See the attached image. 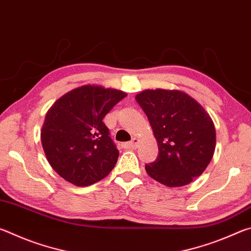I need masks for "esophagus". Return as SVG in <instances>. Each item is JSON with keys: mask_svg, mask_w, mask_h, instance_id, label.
Here are the masks:
<instances>
[{"mask_svg": "<svg viewBox=\"0 0 251 251\" xmlns=\"http://www.w3.org/2000/svg\"><path fill=\"white\" fill-rule=\"evenodd\" d=\"M138 144H139V139L137 137H134L133 139H131V142L123 144V147H124V148H131V150H136V148L138 147Z\"/></svg>", "mask_w": 251, "mask_h": 251, "instance_id": "esophagus-1", "label": "esophagus"}]
</instances>
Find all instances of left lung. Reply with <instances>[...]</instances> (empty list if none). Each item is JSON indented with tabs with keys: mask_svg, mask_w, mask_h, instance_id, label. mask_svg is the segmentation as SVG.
Here are the masks:
<instances>
[{
	"mask_svg": "<svg viewBox=\"0 0 251 251\" xmlns=\"http://www.w3.org/2000/svg\"><path fill=\"white\" fill-rule=\"evenodd\" d=\"M158 144V157L145 169L167 187L188 185L209 165L216 147L214 122L205 108L177 90H145L136 95Z\"/></svg>",
	"mask_w": 251,
	"mask_h": 251,
	"instance_id": "left-lung-1",
	"label": "left lung"
}]
</instances>
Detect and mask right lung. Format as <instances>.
<instances>
[{
	"label": "right lung",
	"mask_w": 251,
	"mask_h": 251,
	"mask_svg": "<svg viewBox=\"0 0 251 251\" xmlns=\"http://www.w3.org/2000/svg\"><path fill=\"white\" fill-rule=\"evenodd\" d=\"M127 94L100 85L66 93L46 113L41 142L46 159L75 186H90L115 167L118 152L103 118Z\"/></svg>",
	"instance_id": "obj_1"
}]
</instances>
